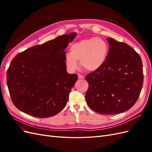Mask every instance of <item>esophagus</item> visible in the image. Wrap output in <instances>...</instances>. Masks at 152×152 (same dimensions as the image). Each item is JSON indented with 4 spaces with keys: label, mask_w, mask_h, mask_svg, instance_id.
Instances as JSON below:
<instances>
[{
    "label": "esophagus",
    "mask_w": 152,
    "mask_h": 152,
    "mask_svg": "<svg viewBox=\"0 0 152 152\" xmlns=\"http://www.w3.org/2000/svg\"><path fill=\"white\" fill-rule=\"evenodd\" d=\"M78 77H79V79H83L84 77L82 75H80V74H79L78 75Z\"/></svg>",
    "instance_id": "esophagus-1"
}]
</instances>
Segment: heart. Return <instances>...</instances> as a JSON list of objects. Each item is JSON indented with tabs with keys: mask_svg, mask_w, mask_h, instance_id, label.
I'll return each instance as SVG.
<instances>
[{
	"mask_svg": "<svg viewBox=\"0 0 152 152\" xmlns=\"http://www.w3.org/2000/svg\"><path fill=\"white\" fill-rule=\"evenodd\" d=\"M70 53H66L65 61L70 71H75L80 61V66L89 72L98 70L107 60L109 47L102 39L91 37L81 39L71 45Z\"/></svg>",
	"mask_w": 152,
	"mask_h": 152,
	"instance_id": "obj_1",
	"label": "heart"
}]
</instances>
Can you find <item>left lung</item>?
<instances>
[{"mask_svg": "<svg viewBox=\"0 0 152 152\" xmlns=\"http://www.w3.org/2000/svg\"><path fill=\"white\" fill-rule=\"evenodd\" d=\"M109 53L104 65L87 74L86 102L96 112L121 113L137 102L143 84L141 57L126 43L108 38Z\"/></svg>", "mask_w": 152, "mask_h": 152, "instance_id": "1", "label": "left lung"}]
</instances>
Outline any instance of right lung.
Returning <instances> with one entry per match:
<instances>
[{
	"instance_id": "add662e5",
	"label": "right lung",
	"mask_w": 152,
	"mask_h": 152,
	"mask_svg": "<svg viewBox=\"0 0 152 152\" xmlns=\"http://www.w3.org/2000/svg\"><path fill=\"white\" fill-rule=\"evenodd\" d=\"M77 33L57 37L18 53L7 72L13 104L20 111L39 118L60 112L78 79L66 71L65 51Z\"/></svg>"
}]
</instances>
